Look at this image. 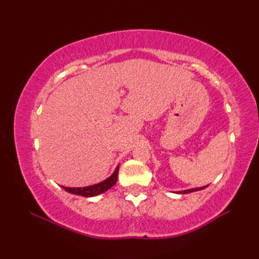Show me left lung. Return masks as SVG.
I'll use <instances>...</instances> for the list:
<instances>
[{"instance_id":"obj_1","label":"left lung","mask_w":259,"mask_h":259,"mask_svg":"<svg viewBox=\"0 0 259 259\" xmlns=\"http://www.w3.org/2000/svg\"><path fill=\"white\" fill-rule=\"evenodd\" d=\"M207 186L205 187H201V188H194V189H187V190H183V191H179L178 194H189V192H192V191H197V190H201V189H205Z\"/></svg>"}]
</instances>
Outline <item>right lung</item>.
<instances>
[{
	"mask_svg": "<svg viewBox=\"0 0 259 259\" xmlns=\"http://www.w3.org/2000/svg\"><path fill=\"white\" fill-rule=\"evenodd\" d=\"M118 172H119V166L114 170V172L112 174L111 177H109L108 179L102 181V183H99L97 185L89 186V187H82V188H68V187H63V186L62 188L65 191H68L70 194H73V195L83 196V197H93V196L100 195L102 192L111 188V187L117 183Z\"/></svg>",
	"mask_w": 259,
	"mask_h": 259,
	"instance_id": "add662e5",
	"label": "right lung"
}]
</instances>
